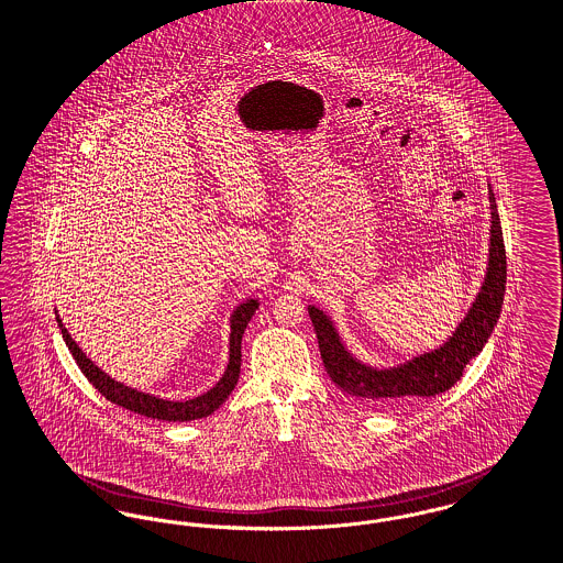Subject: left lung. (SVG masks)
<instances>
[{
	"instance_id": "left-lung-1",
	"label": "left lung",
	"mask_w": 563,
	"mask_h": 563,
	"mask_svg": "<svg viewBox=\"0 0 563 563\" xmlns=\"http://www.w3.org/2000/svg\"><path fill=\"white\" fill-rule=\"evenodd\" d=\"M489 187V253L483 283L462 321L435 349L394 365H374L360 360L344 342L338 323L319 306H308L310 321L331 380L349 396L372 406H389L401 399L444 394L462 378L463 367L481 355L496 330L506 291V253L497 214L496 196Z\"/></svg>"
}]
</instances>
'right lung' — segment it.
<instances>
[{"label":"right lung","mask_w":563,"mask_h":563,"mask_svg":"<svg viewBox=\"0 0 563 563\" xmlns=\"http://www.w3.org/2000/svg\"><path fill=\"white\" fill-rule=\"evenodd\" d=\"M257 308H260V299L257 298L246 299V301H242L233 308L232 319H230V362H228L223 376L206 394L185 399V401H174V399H166V397L144 394L140 389H133V387H128V385L114 380L110 374H106L101 367H98V364H93V360H89L87 353L76 344V340L69 335L66 325L62 323L57 310H55V317H57L59 330L64 333V340H66L71 357L76 360V364L82 369V374L89 378V383L106 399H110L112 404L123 406L132 412L151 417V419H159V421H196V419H203V417L212 415L214 410H219L223 406V401L232 394L233 387L238 383V376H240L242 335H244V330H246V325L253 319Z\"/></svg>","instance_id":"add662e5"}]
</instances>
